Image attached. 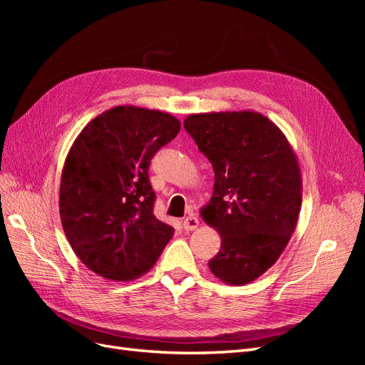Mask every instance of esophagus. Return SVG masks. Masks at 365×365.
<instances>
[{"label": "esophagus", "mask_w": 365, "mask_h": 365, "mask_svg": "<svg viewBox=\"0 0 365 365\" xmlns=\"http://www.w3.org/2000/svg\"><path fill=\"white\" fill-rule=\"evenodd\" d=\"M197 227H200V219H197L196 216H189L184 219V230L195 231Z\"/></svg>", "instance_id": "obj_1"}]
</instances>
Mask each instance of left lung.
<instances>
[{"instance_id": "8db88e82", "label": "left lung", "mask_w": 365, "mask_h": 365, "mask_svg": "<svg viewBox=\"0 0 365 365\" xmlns=\"http://www.w3.org/2000/svg\"><path fill=\"white\" fill-rule=\"evenodd\" d=\"M184 128L215 170L201 217L220 235L210 271L227 284H247L277 262L295 231L303 184L295 152L260 113L190 114Z\"/></svg>"}]
</instances>
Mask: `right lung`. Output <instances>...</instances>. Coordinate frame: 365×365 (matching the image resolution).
I'll use <instances>...</instances> for the list:
<instances>
[{
    "mask_svg": "<svg viewBox=\"0 0 365 365\" xmlns=\"http://www.w3.org/2000/svg\"><path fill=\"white\" fill-rule=\"evenodd\" d=\"M181 121L134 105L114 106L88 123L63 163L61 222L88 269L108 280L146 274L173 236L153 215L149 164L172 141Z\"/></svg>",
    "mask_w": 365,
    "mask_h": 365,
    "instance_id": "1",
    "label": "right lung"
}]
</instances>
